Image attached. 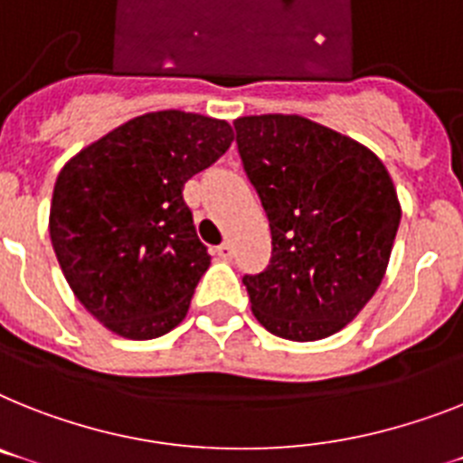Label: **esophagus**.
<instances>
[{
	"label": "esophagus",
	"instance_id": "34e87169",
	"mask_svg": "<svg viewBox=\"0 0 463 463\" xmlns=\"http://www.w3.org/2000/svg\"><path fill=\"white\" fill-rule=\"evenodd\" d=\"M215 253H217V258L232 260V258H234V246H232L229 241H224V243H220V246L215 248Z\"/></svg>",
	"mask_w": 463,
	"mask_h": 463
}]
</instances>
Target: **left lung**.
I'll return each instance as SVG.
<instances>
[{
	"instance_id": "obj_1",
	"label": "left lung",
	"mask_w": 463,
	"mask_h": 463,
	"mask_svg": "<svg viewBox=\"0 0 463 463\" xmlns=\"http://www.w3.org/2000/svg\"><path fill=\"white\" fill-rule=\"evenodd\" d=\"M236 144L272 229L265 272L246 274L269 334L319 341L360 315L383 281L400 201L376 154L303 116L234 120Z\"/></svg>"
}]
</instances>
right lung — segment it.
Instances as JSON below:
<instances>
[{
  "instance_id": "1",
  "label": "right lung",
  "mask_w": 463,
  "mask_h": 463,
  "mask_svg": "<svg viewBox=\"0 0 463 463\" xmlns=\"http://www.w3.org/2000/svg\"><path fill=\"white\" fill-rule=\"evenodd\" d=\"M217 118H132L68 160L53 184L49 236L75 298L113 334L151 341L186 317L210 267L182 189L232 146Z\"/></svg>"
}]
</instances>
